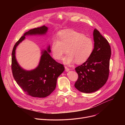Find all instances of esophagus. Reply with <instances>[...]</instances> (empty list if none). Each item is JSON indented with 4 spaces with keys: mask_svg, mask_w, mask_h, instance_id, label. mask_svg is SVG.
I'll use <instances>...</instances> for the list:
<instances>
[{
    "mask_svg": "<svg viewBox=\"0 0 125 125\" xmlns=\"http://www.w3.org/2000/svg\"><path fill=\"white\" fill-rule=\"evenodd\" d=\"M65 71H67V72H68V71H69L70 70V69L66 66H65Z\"/></svg>",
    "mask_w": 125,
    "mask_h": 125,
    "instance_id": "obj_1",
    "label": "esophagus"
}]
</instances>
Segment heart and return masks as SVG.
<instances>
[{"instance_id":"1","label":"heart","mask_w":125,"mask_h":125,"mask_svg":"<svg viewBox=\"0 0 125 125\" xmlns=\"http://www.w3.org/2000/svg\"><path fill=\"white\" fill-rule=\"evenodd\" d=\"M50 50L55 60H61L66 50L68 53L64 58L65 64H70L75 61L81 64L91 56L94 43L91 39L83 34L73 30H67L60 32L57 40L52 42Z\"/></svg>"}]
</instances>
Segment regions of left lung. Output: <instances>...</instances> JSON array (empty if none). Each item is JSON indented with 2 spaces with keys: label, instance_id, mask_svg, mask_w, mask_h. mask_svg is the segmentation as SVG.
<instances>
[{
  "label": "left lung",
  "instance_id": "8db88e82",
  "mask_svg": "<svg viewBox=\"0 0 125 125\" xmlns=\"http://www.w3.org/2000/svg\"><path fill=\"white\" fill-rule=\"evenodd\" d=\"M94 46L92 54L84 63L75 68L78 79L75 86L84 93L98 90L107 81L111 54L108 42L96 29L94 31Z\"/></svg>",
  "mask_w": 125,
  "mask_h": 125
}]
</instances>
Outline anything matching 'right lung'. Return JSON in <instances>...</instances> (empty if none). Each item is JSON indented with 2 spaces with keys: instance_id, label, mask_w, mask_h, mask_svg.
I'll return each instance as SVG.
<instances>
[{
  "instance_id": "1",
  "label": "right lung",
  "mask_w": 125,
  "mask_h": 125,
  "mask_svg": "<svg viewBox=\"0 0 125 125\" xmlns=\"http://www.w3.org/2000/svg\"><path fill=\"white\" fill-rule=\"evenodd\" d=\"M48 30L45 26L30 30L26 32L17 42L12 53L11 69L13 77L22 90L28 95L34 97H45L54 91L57 79L63 73L64 66L57 62L49 55L50 46L47 51H42L39 66L35 69L26 71L22 69L17 63L15 57L16 47L27 35L43 34Z\"/></svg>"
}]
</instances>
